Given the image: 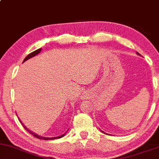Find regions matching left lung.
I'll use <instances>...</instances> for the list:
<instances>
[{
    "label": "left lung",
    "instance_id": "1",
    "mask_svg": "<svg viewBox=\"0 0 159 159\" xmlns=\"http://www.w3.org/2000/svg\"><path fill=\"white\" fill-rule=\"evenodd\" d=\"M136 54H138V55H140V54H139V53H138V52H136ZM101 131H102V133H104V134H105V132H104V131H102V130H101Z\"/></svg>",
    "mask_w": 159,
    "mask_h": 159
}]
</instances>
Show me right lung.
Returning a JSON list of instances; mask_svg holds the SVG:
<instances>
[{"mask_svg":"<svg viewBox=\"0 0 159 159\" xmlns=\"http://www.w3.org/2000/svg\"><path fill=\"white\" fill-rule=\"evenodd\" d=\"M41 51H42V48H39V49H38V50L35 51V52H33L30 53V54H29V55H27L26 57H25V59L23 60V62H25V61H27V60H29V59H30V58H31V57H33L34 56L37 55V54H39V53L41 52ZM19 120L20 121V123H21V124H22V125L23 126V127H24L25 129H26V130L28 131V132L30 133V134H32V136H35V137H36V138H38V139H44V140H51V139H59V138H61V137H62V136H64V134H64L61 135V136H57V137H44V136H39V135L36 134H35V133H33V132H32V131L30 130V129H29L28 128H27V127H25V126L24 125V124H23V123L22 122V121H21V120H20V119H19Z\"/></svg>","mask_w":159,"mask_h":159,"instance_id":"1","label":"right lung"}]
</instances>
